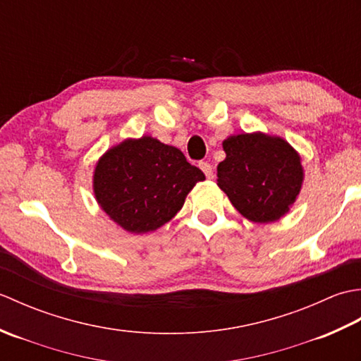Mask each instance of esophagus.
<instances>
[{
  "instance_id": "1",
  "label": "esophagus",
  "mask_w": 361,
  "mask_h": 361,
  "mask_svg": "<svg viewBox=\"0 0 361 361\" xmlns=\"http://www.w3.org/2000/svg\"><path fill=\"white\" fill-rule=\"evenodd\" d=\"M198 166H200L203 173L206 175V178H209V180L214 178V167L209 163H204V161H202V163L198 164Z\"/></svg>"
}]
</instances>
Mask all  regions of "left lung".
Listing matches in <instances>:
<instances>
[{
	"mask_svg": "<svg viewBox=\"0 0 361 361\" xmlns=\"http://www.w3.org/2000/svg\"><path fill=\"white\" fill-rule=\"evenodd\" d=\"M224 150L217 185L243 217L268 224L288 212L302 183L299 157L288 142L243 133L225 140Z\"/></svg>",
	"mask_w": 361,
	"mask_h": 361,
	"instance_id": "left-lung-1",
	"label": "left lung"
}]
</instances>
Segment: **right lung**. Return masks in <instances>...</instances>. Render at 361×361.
<instances>
[{
    "instance_id": "obj_1",
    "label": "right lung",
    "mask_w": 361,
    "mask_h": 361,
    "mask_svg": "<svg viewBox=\"0 0 361 361\" xmlns=\"http://www.w3.org/2000/svg\"><path fill=\"white\" fill-rule=\"evenodd\" d=\"M204 175L181 150L150 136L109 150L94 172V194L109 216L130 233H149L175 217Z\"/></svg>"
}]
</instances>
